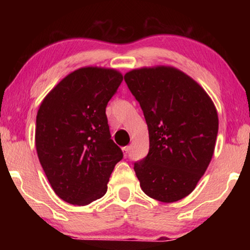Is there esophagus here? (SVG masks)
I'll return each instance as SVG.
<instances>
[{
  "mask_svg": "<svg viewBox=\"0 0 250 250\" xmlns=\"http://www.w3.org/2000/svg\"><path fill=\"white\" fill-rule=\"evenodd\" d=\"M122 150H123V153H124V156L126 157L129 151V146H123Z\"/></svg>",
  "mask_w": 250,
  "mask_h": 250,
  "instance_id": "34e87169",
  "label": "esophagus"
}]
</instances>
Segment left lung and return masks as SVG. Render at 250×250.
Returning a JSON list of instances; mask_svg holds the SVG:
<instances>
[{
	"instance_id": "1",
	"label": "left lung",
	"mask_w": 250,
	"mask_h": 250,
	"mask_svg": "<svg viewBox=\"0 0 250 250\" xmlns=\"http://www.w3.org/2000/svg\"><path fill=\"white\" fill-rule=\"evenodd\" d=\"M149 131L148 156L134 163L140 187L150 198L174 203L190 194L214 155L218 116L193 78L170 66L125 74Z\"/></svg>"
}]
</instances>
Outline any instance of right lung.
I'll return each mask as SVG.
<instances>
[{"label": "right lung", "mask_w": 250, "mask_h": 250, "mask_svg": "<svg viewBox=\"0 0 250 250\" xmlns=\"http://www.w3.org/2000/svg\"><path fill=\"white\" fill-rule=\"evenodd\" d=\"M123 81L112 68L82 67L43 99L36 116L35 146L57 196L85 206L104 197L123 158L111 140L105 107Z\"/></svg>", "instance_id": "right-lung-1"}]
</instances>
